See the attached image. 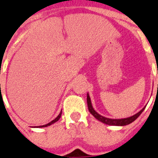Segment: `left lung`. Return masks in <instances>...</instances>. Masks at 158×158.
Masks as SVG:
<instances>
[{
    "mask_svg": "<svg viewBox=\"0 0 158 158\" xmlns=\"http://www.w3.org/2000/svg\"><path fill=\"white\" fill-rule=\"evenodd\" d=\"M87 103H88V107H89V112L91 113L92 115H94L96 119H98L99 121L104 123L106 125H117V126H124V125H129V124H130V123H132L133 121H135V120L141 115V113H142L143 111V110L145 109L144 106L142 110H140L139 112H138L137 114H135V115H132V116H130V117L124 118V119H110V118L104 117L102 115H99L98 113L94 110V107H93V106H92L91 99L89 98V94H87Z\"/></svg>",
    "mask_w": 158,
    "mask_h": 158,
    "instance_id": "1",
    "label": "left lung"
}]
</instances>
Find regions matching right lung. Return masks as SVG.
I'll use <instances>...</instances> for the list:
<instances>
[{"mask_svg": "<svg viewBox=\"0 0 158 158\" xmlns=\"http://www.w3.org/2000/svg\"><path fill=\"white\" fill-rule=\"evenodd\" d=\"M61 113H62V111H60V112L59 115H58V116H57V117L56 118V119H54V120H53L52 121H51L50 123H48V124H47V125H41V126H39V127H40V128L47 127V126H49V125H52V124H54L55 122H56L57 120H59V119H60V116H61Z\"/></svg>", "mask_w": 158, "mask_h": 158, "instance_id": "1", "label": "right lung"}]
</instances>
